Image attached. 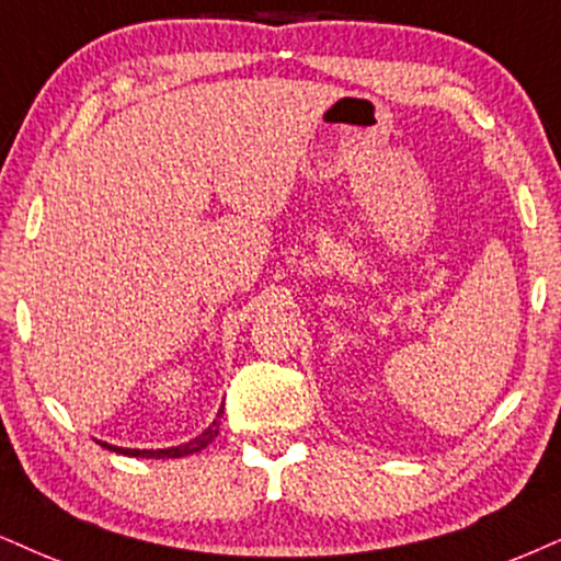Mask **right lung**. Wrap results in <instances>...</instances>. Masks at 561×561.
Wrapping results in <instances>:
<instances>
[{
  "instance_id": "obj_1",
  "label": "right lung",
  "mask_w": 561,
  "mask_h": 561,
  "mask_svg": "<svg viewBox=\"0 0 561 561\" xmlns=\"http://www.w3.org/2000/svg\"><path fill=\"white\" fill-rule=\"evenodd\" d=\"M224 416V408L218 411V419ZM218 419L213 421L210 426L205 428L199 437H195L192 442H186L182 447H169V449H124V447H114V445H106V442H101L106 449H114V453H122V455H133V458H182V455H192V453H199V449L210 445L213 439L218 437Z\"/></svg>"
}]
</instances>
